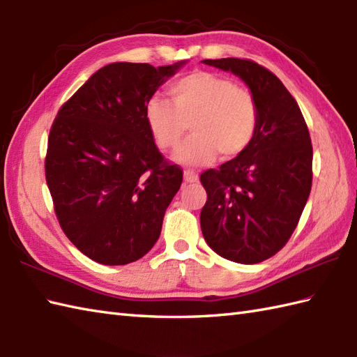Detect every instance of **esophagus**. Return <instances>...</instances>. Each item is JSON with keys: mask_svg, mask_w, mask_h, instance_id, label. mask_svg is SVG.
Instances as JSON below:
<instances>
[{"mask_svg": "<svg viewBox=\"0 0 357 357\" xmlns=\"http://www.w3.org/2000/svg\"><path fill=\"white\" fill-rule=\"evenodd\" d=\"M183 177L186 183H195V181L199 180V174H197L194 169H185Z\"/></svg>", "mask_w": 357, "mask_h": 357, "instance_id": "esophagus-1", "label": "esophagus"}]
</instances>
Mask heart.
Returning a JSON list of instances; mask_svg holds the SVG:
<instances>
[{
    "label": "heart",
    "instance_id": "obj_1",
    "mask_svg": "<svg viewBox=\"0 0 357 357\" xmlns=\"http://www.w3.org/2000/svg\"><path fill=\"white\" fill-rule=\"evenodd\" d=\"M169 96L149 98L145 119L162 151L176 149L191 125L194 136L177 151V162L203 165L217 153L234 158L250 146L258 128V105L250 90L226 76L194 71L169 86Z\"/></svg>",
    "mask_w": 357,
    "mask_h": 357
}]
</instances>
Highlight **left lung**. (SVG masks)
Returning <instances> with one entry per match:
<instances>
[{
    "mask_svg": "<svg viewBox=\"0 0 357 357\" xmlns=\"http://www.w3.org/2000/svg\"><path fill=\"white\" fill-rule=\"evenodd\" d=\"M248 84L258 105V128L240 155L200 176L208 200L202 232L220 257L257 264L291 236L312 189L313 148L304 116L272 71L250 59H204Z\"/></svg>",
    "mask_w": 357,
    "mask_h": 357,
    "instance_id": "8db88e82",
    "label": "left lung"
}]
</instances>
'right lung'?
<instances>
[{
    "label": "right lung",
    "mask_w": 357,
    "mask_h": 357,
    "mask_svg": "<svg viewBox=\"0 0 357 357\" xmlns=\"http://www.w3.org/2000/svg\"><path fill=\"white\" fill-rule=\"evenodd\" d=\"M183 64L102 67L52 125L45 180L54 212L67 238L96 263L130 264L160 236L183 171L157 149L145 104Z\"/></svg>",
    "instance_id": "right-lung-1"
}]
</instances>
